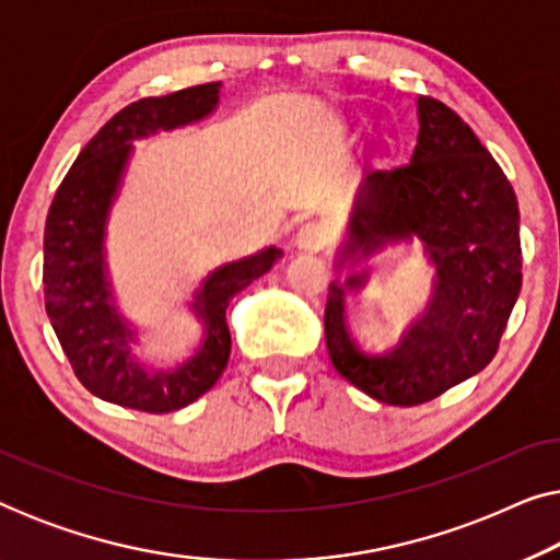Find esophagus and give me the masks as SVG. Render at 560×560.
I'll return each mask as SVG.
<instances>
[{
    "label": "esophagus",
    "mask_w": 560,
    "mask_h": 560,
    "mask_svg": "<svg viewBox=\"0 0 560 560\" xmlns=\"http://www.w3.org/2000/svg\"><path fill=\"white\" fill-rule=\"evenodd\" d=\"M324 244H326L324 229H320L318 224H313V221H305V224L298 229V234H295V247L298 249L318 252V249H324Z\"/></svg>",
    "instance_id": "1"
}]
</instances>
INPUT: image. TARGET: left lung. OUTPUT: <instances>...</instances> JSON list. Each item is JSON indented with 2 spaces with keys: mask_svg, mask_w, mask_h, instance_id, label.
Returning <instances> with one entry per match:
<instances>
[{
  "mask_svg": "<svg viewBox=\"0 0 560 560\" xmlns=\"http://www.w3.org/2000/svg\"><path fill=\"white\" fill-rule=\"evenodd\" d=\"M410 165L370 173L359 186L339 265L328 285L326 347L336 372L374 400L423 405L485 370L523 285L520 209L508 175L471 127L439 98H418ZM397 241H420L436 267L432 303L389 350L365 347L342 298L365 284V262Z\"/></svg>",
  "mask_w": 560,
  "mask_h": 560,
  "instance_id": "8db88e82",
  "label": "left lung"
}]
</instances>
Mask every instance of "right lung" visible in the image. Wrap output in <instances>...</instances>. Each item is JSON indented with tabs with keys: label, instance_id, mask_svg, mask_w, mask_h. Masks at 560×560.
<instances>
[{
	"label": "right lung",
	"instance_id": "right-lung-1",
	"mask_svg": "<svg viewBox=\"0 0 560 560\" xmlns=\"http://www.w3.org/2000/svg\"><path fill=\"white\" fill-rule=\"evenodd\" d=\"M217 104L219 83H201L125 106L91 137L50 203L43 255L45 311L75 377L106 402L173 412L209 393L232 351L229 301L252 280L262 278L282 255L278 247H267L219 267L203 280L194 311L203 320L206 336L201 349L178 370L152 372L132 357L129 343L135 331L117 313L106 278V217L132 155V142L209 117Z\"/></svg>",
	"mask_w": 560,
	"mask_h": 560
}]
</instances>
